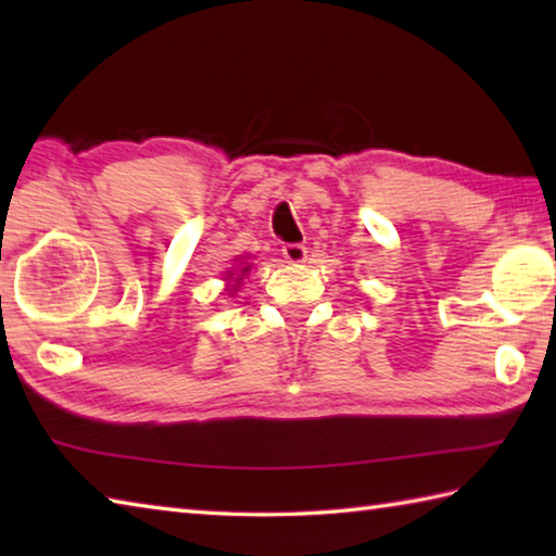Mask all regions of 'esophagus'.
Returning <instances> with one entry per match:
<instances>
[{
    "mask_svg": "<svg viewBox=\"0 0 556 556\" xmlns=\"http://www.w3.org/2000/svg\"><path fill=\"white\" fill-rule=\"evenodd\" d=\"M281 255H285V260L291 262V265H301V262L306 260V248L301 242H287L285 248H281Z\"/></svg>",
    "mask_w": 556,
    "mask_h": 556,
    "instance_id": "esophagus-1",
    "label": "esophagus"
}]
</instances>
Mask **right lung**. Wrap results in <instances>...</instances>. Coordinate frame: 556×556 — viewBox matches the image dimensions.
Segmentation results:
<instances>
[{
  "instance_id": "obj_1",
  "label": "right lung",
  "mask_w": 556,
  "mask_h": 556,
  "mask_svg": "<svg viewBox=\"0 0 556 556\" xmlns=\"http://www.w3.org/2000/svg\"><path fill=\"white\" fill-rule=\"evenodd\" d=\"M244 271H248V267H244Z\"/></svg>"
}]
</instances>
